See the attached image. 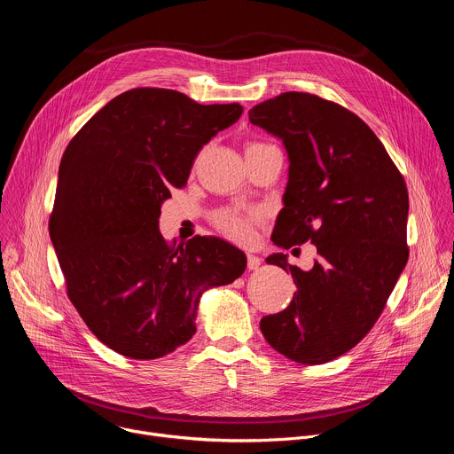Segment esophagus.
<instances>
[{
  "instance_id": "1",
  "label": "esophagus",
  "mask_w": 454,
  "mask_h": 454,
  "mask_svg": "<svg viewBox=\"0 0 454 454\" xmlns=\"http://www.w3.org/2000/svg\"><path fill=\"white\" fill-rule=\"evenodd\" d=\"M262 264V261L261 258H258L256 254H251V253H247V270H256L258 266Z\"/></svg>"
}]
</instances>
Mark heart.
<instances>
[{"mask_svg": "<svg viewBox=\"0 0 454 454\" xmlns=\"http://www.w3.org/2000/svg\"><path fill=\"white\" fill-rule=\"evenodd\" d=\"M270 147L268 144H249L246 151ZM264 219V212L261 208H223L214 214L215 228L226 237L237 242H249L253 237V226Z\"/></svg>", "mask_w": 454, "mask_h": 454, "instance_id": "1", "label": "heart"}]
</instances>
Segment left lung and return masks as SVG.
Returning <instances> with one entry per match:
<instances>
[{
  "label": "left lung",
  "instance_id": "left-lung-1",
  "mask_svg": "<svg viewBox=\"0 0 454 454\" xmlns=\"http://www.w3.org/2000/svg\"><path fill=\"white\" fill-rule=\"evenodd\" d=\"M247 114L289 156L271 240L286 249L310 242L319 254L310 271L284 253L268 256L298 289L261 331L291 361L327 363L370 333L408 262V188L372 129L336 102L287 91Z\"/></svg>",
  "mask_w": 454,
  "mask_h": 454
}]
</instances>
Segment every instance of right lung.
<instances>
[{"mask_svg": "<svg viewBox=\"0 0 454 454\" xmlns=\"http://www.w3.org/2000/svg\"><path fill=\"white\" fill-rule=\"evenodd\" d=\"M242 114L174 90L137 88L107 102L68 144L50 237L68 298L90 331L131 359H156L196 334L201 294L231 284L246 254L217 237L168 244L158 228L170 188Z\"/></svg>", "mask_w": 454, "mask_h": 454, "instance_id": "add662e5", "label": "right lung"}]
</instances>
